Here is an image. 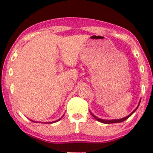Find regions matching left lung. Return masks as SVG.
I'll list each match as a JSON object with an SVG mask.
<instances>
[{"label": "left lung", "instance_id": "left-lung-1", "mask_svg": "<svg viewBox=\"0 0 153 153\" xmlns=\"http://www.w3.org/2000/svg\"><path fill=\"white\" fill-rule=\"evenodd\" d=\"M140 102H141V101H140ZM140 102H139V104H138V106H139V104H140ZM138 106H137V108H136V109H135V110H134L133 112H132V113L130 114V115H128V116L125 117V118H121V119H114V120H104V119H101V118H98V117L95 116V115H94L93 114H92V112H91V115H92V116H93L94 118H95V119L97 120V121H99V122L104 123V124H115V123H120V122H123V121H124L125 120H126V119H127L128 118H129V117H130L131 115H132V114H133L134 112H135V110H136V109H138Z\"/></svg>", "mask_w": 153, "mask_h": 153}]
</instances>
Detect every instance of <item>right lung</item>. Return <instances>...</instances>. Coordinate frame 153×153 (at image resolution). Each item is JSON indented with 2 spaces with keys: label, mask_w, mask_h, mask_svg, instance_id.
Returning a JSON list of instances; mask_svg holds the SVG:
<instances>
[{
  "label": "right lung",
  "mask_w": 153,
  "mask_h": 153,
  "mask_svg": "<svg viewBox=\"0 0 153 153\" xmlns=\"http://www.w3.org/2000/svg\"><path fill=\"white\" fill-rule=\"evenodd\" d=\"M60 120H61V118H60V119H58V121H55V122H57V121H60ZM33 122H34V121H33ZM54 122H55V121H54ZM37 123V122H36ZM46 123H47V122H46ZM48 123V124H52V123H53V122H47Z\"/></svg>",
  "instance_id": "1"
}]
</instances>
